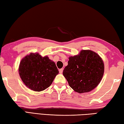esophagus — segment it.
Here are the masks:
<instances>
[{
  "instance_id": "obj_1",
  "label": "esophagus",
  "mask_w": 124,
  "mask_h": 124,
  "mask_svg": "<svg viewBox=\"0 0 124 124\" xmlns=\"http://www.w3.org/2000/svg\"><path fill=\"white\" fill-rule=\"evenodd\" d=\"M63 69H60V70H59V72H60V74H62V72H63Z\"/></svg>"
}]
</instances>
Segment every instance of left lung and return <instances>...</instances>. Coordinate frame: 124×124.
Listing matches in <instances>:
<instances>
[{"label": "left lung", "mask_w": 124, "mask_h": 124, "mask_svg": "<svg viewBox=\"0 0 124 124\" xmlns=\"http://www.w3.org/2000/svg\"><path fill=\"white\" fill-rule=\"evenodd\" d=\"M63 75L69 86L79 93L91 91L103 78L104 64L98 54L90 50H82L78 55L70 56Z\"/></svg>", "instance_id": "8db88e82"}]
</instances>
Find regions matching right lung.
Returning <instances> with one entry per match:
<instances>
[{
  "label": "right lung",
  "instance_id": "1",
  "mask_svg": "<svg viewBox=\"0 0 124 124\" xmlns=\"http://www.w3.org/2000/svg\"><path fill=\"white\" fill-rule=\"evenodd\" d=\"M19 74L25 85L34 91L48 88L59 74L54 62L47 56L42 57L38 53H31L21 60Z\"/></svg>",
  "mask_w": 124,
  "mask_h": 124
}]
</instances>
